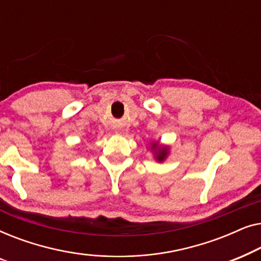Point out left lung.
Listing matches in <instances>:
<instances>
[{
	"label": "left lung",
	"instance_id": "obj_1",
	"mask_svg": "<svg viewBox=\"0 0 261 261\" xmlns=\"http://www.w3.org/2000/svg\"><path fill=\"white\" fill-rule=\"evenodd\" d=\"M152 148H154L156 151V160L158 162H163L164 159L166 158L167 155V147H158V145H156V142L154 145L152 146Z\"/></svg>",
	"mask_w": 261,
	"mask_h": 261
}]
</instances>
